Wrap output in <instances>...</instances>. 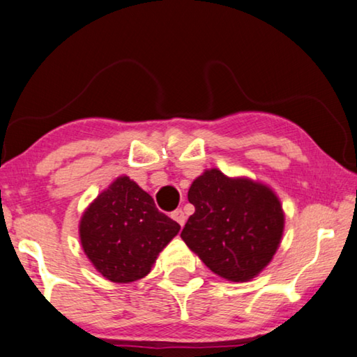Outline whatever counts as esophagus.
I'll use <instances>...</instances> for the list:
<instances>
[{"instance_id": "34e87169", "label": "esophagus", "mask_w": 357, "mask_h": 357, "mask_svg": "<svg viewBox=\"0 0 357 357\" xmlns=\"http://www.w3.org/2000/svg\"><path fill=\"white\" fill-rule=\"evenodd\" d=\"M172 219L176 220L181 227H184V223H185V214H184V211H183V209L173 211V213H172Z\"/></svg>"}]
</instances>
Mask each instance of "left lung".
<instances>
[{
  "label": "left lung",
  "instance_id": "obj_1",
  "mask_svg": "<svg viewBox=\"0 0 357 357\" xmlns=\"http://www.w3.org/2000/svg\"><path fill=\"white\" fill-rule=\"evenodd\" d=\"M187 198L195 213L181 238L214 274L249 282L271 263L283 236L285 214L269 185L209 168L193 181Z\"/></svg>",
  "mask_w": 357,
  "mask_h": 357
}]
</instances>
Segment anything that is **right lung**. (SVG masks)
Wrapping results in <instances>:
<instances>
[{
  "label": "right lung",
  "instance_id": "add662e5",
  "mask_svg": "<svg viewBox=\"0 0 357 357\" xmlns=\"http://www.w3.org/2000/svg\"><path fill=\"white\" fill-rule=\"evenodd\" d=\"M179 229V223L160 213L153 197L126 174L94 198L78 225L84 255L114 283L148 275Z\"/></svg>",
  "mask_w": 357,
  "mask_h": 357
}]
</instances>
